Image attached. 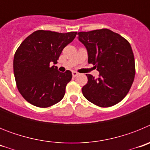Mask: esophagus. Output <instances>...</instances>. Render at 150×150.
Returning a JSON list of instances; mask_svg holds the SVG:
<instances>
[{
	"instance_id": "1",
	"label": "esophagus",
	"mask_w": 150,
	"mask_h": 150,
	"mask_svg": "<svg viewBox=\"0 0 150 150\" xmlns=\"http://www.w3.org/2000/svg\"><path fill=\"white\" fill-rule=\"evenodd\" d=\"M77 75H78V73L77 72H76V71H73V72H72L73 77H76V76H77Z\"/></svg>"
}]
</instances>
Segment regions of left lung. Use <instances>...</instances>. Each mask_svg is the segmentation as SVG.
<instances>
[{"label":"left lung","mask_w":150,"mask_h":150,"mask_svg":"<svg viewBox=\"0 0 150 150\" xmlns=\"http://www.w3.org/2000/svg\"><path fill=\"white\" fill-rule=\"evenodd\" d=\"M78 39L88 52V62L99 71L95 79L86 74L88 83L82 88L84 97L100 107L113 106L128 93L134 82L135 63L127 40L107 28L78 33Z\"/></svg>","instance_id":"obj_1"}]
</instances>
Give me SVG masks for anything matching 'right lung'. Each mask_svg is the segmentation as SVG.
I'll return each mask as SVG.
<instances>
[{
	"label": "right lung",
	"instance_id": "1",
	"mask_svg": "<svg viewBox=\"0 0 150 150\" xmlns=\"http://www.w3.org/2000/svg\"><path fill=\"white\" fill-rule=\"evenodd\" d=\"M76 34L36 30L18 46L13 59L14 76L18 91L30 104L45 108L64 98L72 74L59 72L52 64H57L63 49Z\"/></svg>",
	"mask_w": 150,
	"mask_h": 150
}]
</instances>
